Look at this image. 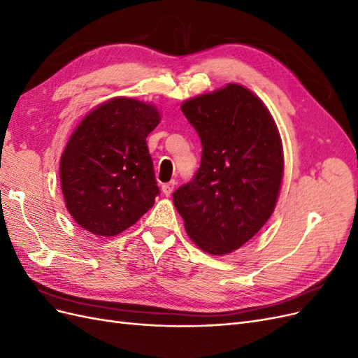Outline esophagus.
<instances>
[{
    "mask_svg": "<svg viewBox=\"0 0 358 358\" xmlns=\"http://www.w3.org/2000/svg\"><path fill=\"white\" fill-rule=\"evenodd\" d=\"M175 185H176V182L175 180H170L169 183H164V185L161 187V191H162V194H164L166 197H169V196H171V192H173V189H175Z\"/></svg>",
    "mask_w": 358,
    "mask_h": 358,
    "instance_id": "34e87169",
    "label": "esophagus"
}]
</instances>
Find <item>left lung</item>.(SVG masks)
<instances>
[{
  "instance_id": "8db88e82",
  "label": "left lung",
  "mask_w": 358,
  "mask_h": 358,
  "mask_svg": "<svg viewBox=\"0 0 358 358\" xmlns=\"http://www.w3.org/2000/svg\"><path fill=\"white\" fill-rule=\"evenodd\" d=\"M201 140L194 179L173 192L189 239L225 255L243 246L272 216L284 176V149L272 115L239 83L182 103Z\"/></svg>"
}]
</instances>
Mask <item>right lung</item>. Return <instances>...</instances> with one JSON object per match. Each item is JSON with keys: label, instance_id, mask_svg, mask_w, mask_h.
Segmentation results:
<instances>
[{"label": "right lung", "instance_id": "1", "mask_svg": "<svg viewBox=\"0 0 358 358\" xmlns=\"http://www.w3.org/2000/svg\"><path fill=\"white\" fill-rule=\"evenodd\" d=\"M159 121L154 104L115 96L76 127L59 178L66 208L82 229L116 236L152 208L159 189L146 137Z\"/></svg>", "mask_w": 358, "mask_h": 358}]
</instances>
